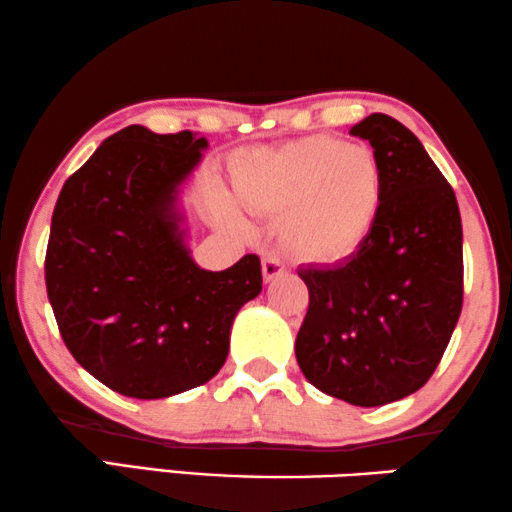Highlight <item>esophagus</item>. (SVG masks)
Returning a JSON list of instances; mask_svg holds the SVG:
<instances>
[{
  "instance_id": "obj_1",
  "label": "esophagus",
  "mask_w": 512,
  "mask_h": 512,
  "mask_svg": "<svg viewBox=\"0 0 512 512\" xmlns=\"http://www.w3.org/2000/svg\"><path fill=\"white\" fill-rule=\"evenodd\" d=\"M284 272H286V268L277 261V258H265V261H263V279L265 281L277 279Z\"/></svg>"
}]
</instances>
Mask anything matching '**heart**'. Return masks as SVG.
<instances>
[{"instance_id":"obj_1","label":"heart","mask_w":512,"mask_h":512,"mask_svg":"<svg viewBox=\"0 0 512 512\" xmlns=\"http://www.w3.org/2000/svg\"><path fill=\"white\" fill-rule=\"evenodd\" d=\"M238 205L281 217V242L295 258L318 265L358 254L381 217L383 166L365 145L309 136L277 147H249L231 161ZM210 210L219 224L244 228L231 196L214 189Z\"/></svg>"}]
</instances>
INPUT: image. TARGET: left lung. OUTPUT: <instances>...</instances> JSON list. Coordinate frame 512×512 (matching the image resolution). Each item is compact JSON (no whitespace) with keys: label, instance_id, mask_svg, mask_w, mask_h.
I'll return each instance as SVG.
<instances>
[{"label":"left lung","instance_id":"obj_1","mask_svg":"<svg viewBox=\"0 0 512 512\" xmlns=\"http://www.w3.org/2000/svg\"><path fill=\"white\" fill-rule=\"evenodd\" d=\"M383 166L374 233L358 254L298 274L309 309L295 339L305 379L353 406H383L434 374L462 311V219L455 191L395 117L355 124Z\"/></svg>","mask_w":512,"mask_h":512}]
</instances>
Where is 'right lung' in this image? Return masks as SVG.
Wrapping results in <instances>:
<instances>
[{
  "instance_id": "obj_1",
  "label": "right lung",
  "mask_w": 512,
  "mask_h": 512,
  "mask_svg": "<svg viewBox=\"0 0 512 512\" xmlns=\"http://www.w3.org/2000/svg\"><path fill=\"white\" fill-rule=\"evenodd\" d=\"M207 140L131 124L59 191L46 288L78 365L124 397L164 399L217 376L238 311L263 288L256 254L203 270L187 247L182 184Z\"/></svg>"
}]
</instances>
